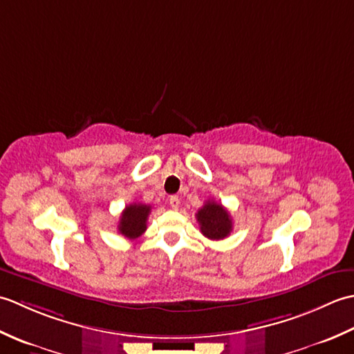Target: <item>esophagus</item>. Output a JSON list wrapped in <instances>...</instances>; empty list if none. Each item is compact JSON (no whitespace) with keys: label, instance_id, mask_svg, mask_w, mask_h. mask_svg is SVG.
<instances>
[{"label":"esophagus","instance_id":"obj_1","mask_svg":"<svg viewBox=\"0 0 354 354\" xmlns=\"http://www.w3.org/2000/svg\"><path fill=\"white\" fill-rule=\"evenodd\" d=\"M169 202H170V207H171L173 209H176V208L179 207V198L175 196V194H173V196H170Z\"/></svg>","mask_w":354,"mask_h":354}]
</instances>
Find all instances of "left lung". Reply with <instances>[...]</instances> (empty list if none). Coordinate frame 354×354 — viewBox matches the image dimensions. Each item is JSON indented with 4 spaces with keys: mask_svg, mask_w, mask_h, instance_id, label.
Here are the masks:
<instances>
[{
    "mask_svg": "<svg viewBox=\"0 0 354 354\" xmlns=\"http://www.w3.org/2000/svg\"><path fill=\"white\" fill-rule=\"evenodd\" d=\"M201 232L209 240H222L232 231V219L228 209L216 201H207L196 213Z\"/></svg>",
    "mask_w": 354,
    "mask_h": 354,
    "instance_id": "1",
    "label": "left lung"
}]
</instances>
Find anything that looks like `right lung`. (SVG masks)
<instances>
[{"label":"right lung","instance_id":"add662e5","mask_svg":"<svg viewBox=\"0 0 354 354\" xmlns=\"http://www.w3.org/2000/svg\"><path fill=\"white\" fill-rule=\"evenodd\" d=\"M152 207L133 202V204L126 205L118 222V232L127 237L129 240L138 239L147 228V217L150 214Z\"/></svg>","mask_w":354,"mask_h":354}]
</instances>
